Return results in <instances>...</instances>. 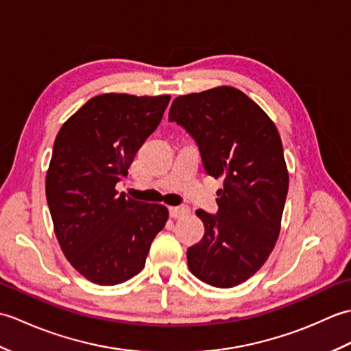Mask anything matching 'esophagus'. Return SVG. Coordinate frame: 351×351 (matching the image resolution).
Here are the masks:
<instances>
[{
    "label": "esophagus",
    "mask_w": 351,
    "mask_h": 351,
    "mask_svg": "<svg viewBox=\"0 0 351 351\" xmlns=\"http://www.w3.org/2000/svg\"><path fill=\"white\" fill-rule=\"evenodd\" d=\"M169 213H170V217L171 219H184L187 217L190 214V208L189 206H170L169 208Z\"/></svg>",
    "instance_id": "34e87169"
}]
</instances>
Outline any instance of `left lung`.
Returning <instances> with one entry per match:
<instances>
[{
	"instance_id": "obj_1",
	"label": "left lung",
	"mask_w": 351,
	"mask_h": 351,
	"mask_svg": "<svg viewBox=\"0 0 351 351\" xmlns=\"http://www.w3.org/2000/svg\"><path fill=\"white\" fill-rule=\"evenodd\" d=\"M169 121L195 138L206 173L223 180L217 214L196 211L205 234L187 250L190 271L217 288L240 285L264 265L280 232L289 178L278 128L229 86L178 96Z\"/></svg>"
}]
</instances>
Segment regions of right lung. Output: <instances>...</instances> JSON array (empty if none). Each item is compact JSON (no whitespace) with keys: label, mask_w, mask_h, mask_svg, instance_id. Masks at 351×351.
Segmentation results:
<instances>
[{"label":"right lung","mask_w":351,"mask_h":351,"mask_svg":"<svg viewBox=\"0 0 351 351\" xmlns=\"http://www.w3.org/2000/svg\"><path fill=\"white\" fill-rule=\"evenodd\" d=\"M169 101L170 95H98L56 137L45 184L54 232L71 265L98 285H117L143 270L169 219L164 205L116 190Z\"/></svg>","instance_id":"right-lung-1"}]
</instances>
